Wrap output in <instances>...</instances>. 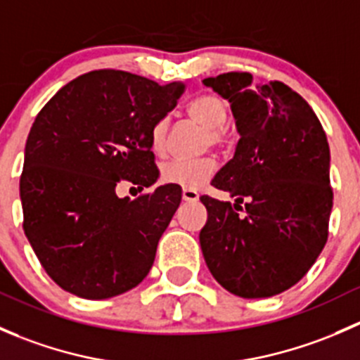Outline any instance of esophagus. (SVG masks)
<instances>
[{
  "instance_id": "34e87169",
  "label": "esophagus",
  "mask_w": 360,
  "mask_h": 360,
  "mask_svg": "<svg viewBox=\"0 0 360 360\" xmlns=\"http://www.w3.org/2000/svg\"><path fill=\"white\" fill-rule=\"evenodd\" d=\"M198 191L195 190H183V200L184 202H197L198 200Z\"/></svg>"
}]
</instances>
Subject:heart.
I'll return each instance as SVG.
<instances>
[{"mask_svg":"<svg viewBox=\"0 0 360 360\" xmlns=\"http://www.w3.org/2000/svg\"><path fill=\"white\" fill-rule=\"evenodd\" d=\"M188 115L195 123L209 130V139L212 144L223 141V127L228 122V104L216 94H203L188 106ZM167 134H169V120L162 118L151 127L150 143L155 155L162 157L167 151ZM216 170L212 160H198V162H183L172 160L162 169V177L165 183L177 184L184 190H198Z\"/></svg>","mask_w":360,"mask_h":360,"instance_id":"1","label":"heart"}]
</instances>
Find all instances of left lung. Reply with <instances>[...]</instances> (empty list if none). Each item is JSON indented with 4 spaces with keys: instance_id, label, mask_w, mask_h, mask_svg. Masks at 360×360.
<instances>
[{
    "instance_id": "left-lung-1",
    "label": "left lung",
    "mask_w": 360,
    "mask_h": 360,
    "mask_svg": "<svg viewBox=\"0 0 360 360\" xmlns=\"http://www.w3.org/2000/svg\"><path fill=\"white\" fill-rule=\"evenodd\" d=\"M203 85L228 99L240 136L212 179L237 198L233 207L200 197L203 259L235 296H275L307 275L328 240V137L307 101L284 83L254 85L249 72H224ZM242 201L246 210L238 214Z\"/></svg>"
}]
</instances>
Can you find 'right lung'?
Here are the masks:
<instances>
[{"label":"right lung","mask_w":360,"mask_h":360,"mask_svg":"<svg viewBox=\"0 0 360 360\" xmlns=\"http://www.w3.org/2000/svg\"><path fill=\"white\" fill-rule=\"evenodd\" d=\"M183 92L184 83L103 69L69 82L36 116L20 176L24 231L64 291L106 300L150 274L181 188L163 184L132 200L116 184L157 183L151 127Z\"/></svg>","instance_id":"add662e5"}]
</instances>
